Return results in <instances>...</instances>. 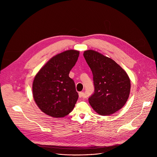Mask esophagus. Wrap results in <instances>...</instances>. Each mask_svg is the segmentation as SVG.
<instances>
[{"label": "esophagus", "instance_id": "34e87169", "mask_svg": "<svg viewBox=\"0 0 157 157\" xmlns=\"http://www.w3.org/2000/svg\"><path fill=\"white\" fill-rule=\"evenodd\" d=\"M79 97L80 98H85V94H84V92H79Z\"/></svg>", "mask_w": 157, "mask_h": 157}]
</instances>
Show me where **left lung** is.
I'll return each mask as SVG.
<instances>
[{"label": "left lung", "instance_id": "left-lung-1", "mask_svg": "<svg viewBox=\"0 0 157 157\" xmlns=\"http://www.w3.org/2000/svg\"><path fill=\"white\" fill-rule=\"evenodd\" d=\"M83 55L93 75L94 93L89 98V104L101 116L115 113L128 98V76L116 61L98 52L87 50Z\"/></svg>", "mask_w": 157, "mask_h": 157}]
</instances>
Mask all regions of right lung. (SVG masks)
I'll use <instances>...</instances> for the list:
<instances>
[{
    "label": "right lung",
    "mask_w": 157,
    "mask_h": 157,
    "mask_svg": "<svg viewBox=\"0 0 157 157\" xmlns=\"http://www.w3.org/2000/svg\"><path fill=\"white\" fill-rule=\"evenodd\" d=\"M79 52L67 50L52 58L36 75L33 96L40 110L53 117L69 114L78 99L74 81L69 77Z\"/></svg>",
    "instance_id": "add662e5"
}]
</instances>
